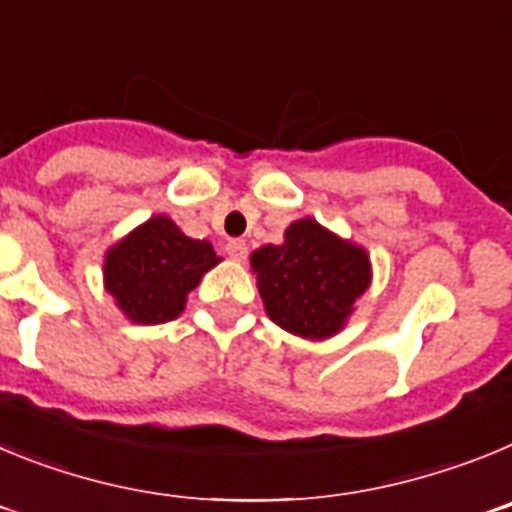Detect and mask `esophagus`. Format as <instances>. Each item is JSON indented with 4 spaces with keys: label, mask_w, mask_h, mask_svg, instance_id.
Segmentation results:
<instances>
[{
    "label": "esophagus",
    "mask_w": 512,
    "mask_h": 512,
    "mask_svg": "<svg viewBox=\"0 0 512 512\" xmlns=\"http://www.w3.org/2000/svg\"><path fill=\"white\" fill-rule=\"evenodd\" d=\"M225 251H228V256L233 261H243L248 256V246H246V241H241V238H233V241H228Z\"/></svg>",
    "instance_id": "34e87169"
}]
</instances>
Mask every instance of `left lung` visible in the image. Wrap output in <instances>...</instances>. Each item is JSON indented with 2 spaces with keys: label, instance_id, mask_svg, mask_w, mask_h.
Wrapping results in <instances>:
<instances>
[{
  "label": "left lung",
  "instance_id": "left-lung-1",
  "mask_svg": "<svg viewBox=\"0 0 512 512\" xmlns=\"http://www.w3.org/2000/svg\"><path fill=\"white\" fill-rule=\"evenodd\" d=\"M251 266L269 318L302 338L338 333L369 287L364 248L343 243L310 217L289 225L282 246L259 248Z\"/></svg>",
  "mask_w": 512,
  "mask_h": 512
}]
</instances>
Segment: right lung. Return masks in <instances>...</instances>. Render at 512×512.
Returning <instances> with one entry per match:
<instances>
[{"mask_svg":"<svg viewBox=\"0 0 512 512\" xmlns=\"http://www.w3.org/2000/svg\"><path fill=\"white\" fill-rule=\"evenodd\" d=\"M217 261L210 241L189 238L169 217L158 215L110 248L104 284L133 323H169Z\"/></svg>","mask_w":512,"mask_h":512,"instance_id":"1","label":"right lung"}]
</instances>
